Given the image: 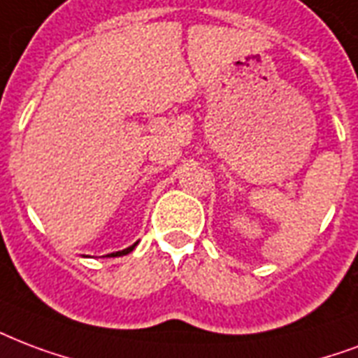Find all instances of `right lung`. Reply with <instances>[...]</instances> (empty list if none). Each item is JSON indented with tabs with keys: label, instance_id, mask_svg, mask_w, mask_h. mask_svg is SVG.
Returning <instances> with one entry per match:
<instances>
[{
	"label": "right lung",
	"instance_id": "add662e5",
	"mask_svg": "<svg viewBox=\"0 0 358 358\" xmlns=\"http://www.w3.org/2000/svg\"><path fill=\"white\" fill-rule=\"evenodd\" d=\"M136 244H138V242H135V244H133V245H129V248H127V250H124V252H116V253H110V255H113V257H114V255H122V253H124V255H125V253L133 252V250H135V245H136ZM110 255H106V257H110Z\"/></svg>",
	"mask_w": 358,
	"mask_h": 358
}]
</instances>
